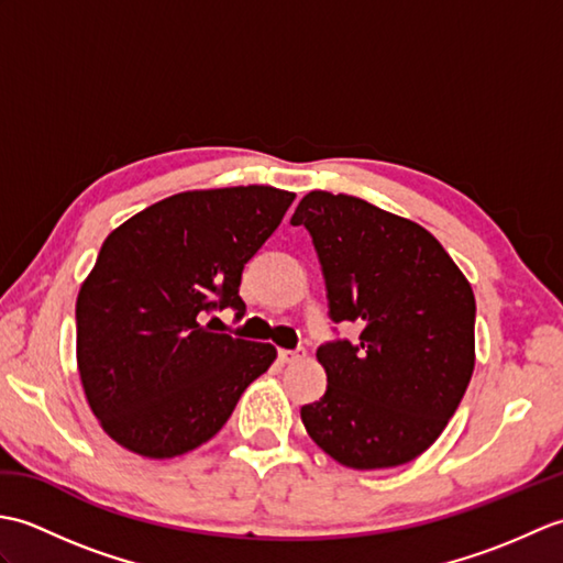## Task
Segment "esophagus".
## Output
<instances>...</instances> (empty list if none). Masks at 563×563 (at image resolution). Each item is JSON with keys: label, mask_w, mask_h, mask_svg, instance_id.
Listing matches in <instances>:
<instances>
[{"label": "esophagus", "mask_w": 563, "mask_h": 563, "mask_svg": "<svg viewBox=\"0 0 563 563\" xmlns=\"http://www.w3.org/2000/svg\"><path fill=\"white\" fill-rule=\"evenodd\" d=\"M302 357H305V353H300V351H278L280 363H297V361H302Z\"/></svg>", "instance_id": "obj_1"}]
</instances>
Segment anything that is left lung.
Returning a JSON list of instances; mask_svg holds the SVG:
<instances>
[{"label": "left lung", "instance_id": "obj_1", "mask_svg": "<svg viewBox=\"0 0 563 563\" xmlns=\"http://www.w3.org/2000/svg\"><path fill=\"white\" fill-rule=\"evenodd\" d=\"M290 224L312 236L333 324L361 329L319 345L327 391L300 411L309 438L351 470L416 460L474 373L472 285L421 224L361 198L312 190Z\"/></svg>", "mask_w": 563, "mask_h": 563}]
</instances>
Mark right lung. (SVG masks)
I'll list each match as a JSON object with an SVG mask.
<instances>
[{"label": "right lung", "mask_w": 563, "mask_h": 563, "mask_svg": "<svg viewBox=\"0 0 563 563\" xmlns=\"http://www.w3.org/2000/svg\"><path fill=\"white\" fill-rule=\"evenodd\" d=\"M295 194L273 186L188 190L113 230L77 297V365L101 428L142 457L208 442L275 361L271 343L214 333L244 263L278 230Z\"/></svg>", "instance_id": "1"}]
</instances>
